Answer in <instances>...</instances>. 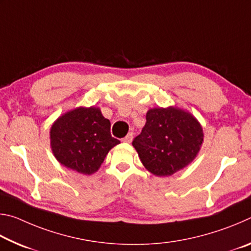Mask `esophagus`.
I'll return each mask as SVG.
<instances>
[{
  "label": "esophagus",
  "mask_w": 251,
  "mask_h": 251,
  "mask_svg": "<svg viewBox=\"0 0 251 251\" xmlns=\"http://www.w3.org/2000/svg\"><path fill=\"white\" fill-rule=\"evenodd\" d=\"M133 137H134V134L131 133H128L127 134L124 138H123V142H125V143H131V141H133Z\"/></svg>",
  "instance_id": "obj_1"
}]
</instances>
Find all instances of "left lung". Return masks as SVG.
Masks as SVG:
<instances>
[{"instance_id": "8db88e82", "label": "left lung", "mask_w": 251, "mask_h": 251, "mask_svg": "<svg viewBox=\"0 0 251 251\" xmlns=\"http://www.w3.org/2000/svg\"><path fill=\"white\" fill-rule=\"evenodd\" d=\"M202 128L196 118L176 107L152 108L133 146L147 171L172 176L187 166L201 150Z\"/></svg>"}]
</instances>
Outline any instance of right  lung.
I'll use <instances>...</instances> for the list:
<instances>
[{
    "mask_svg": "<svg viewBox=\"0 0 251 251\" xmlns=\"http://www.w3.org/2000/svg\"><path fill=\"white\" fill-rule=\"evenodd\" d=\"M121 142L110 135V123L96 107L67 112L50 128V146L63 166L84 175L95 173L109 150Z\"/></svg>",
    "mask_w": 251,
    "mask_h": 251,
    "instance_id": "1",
    "label": "right lung"
}]
</instances>
